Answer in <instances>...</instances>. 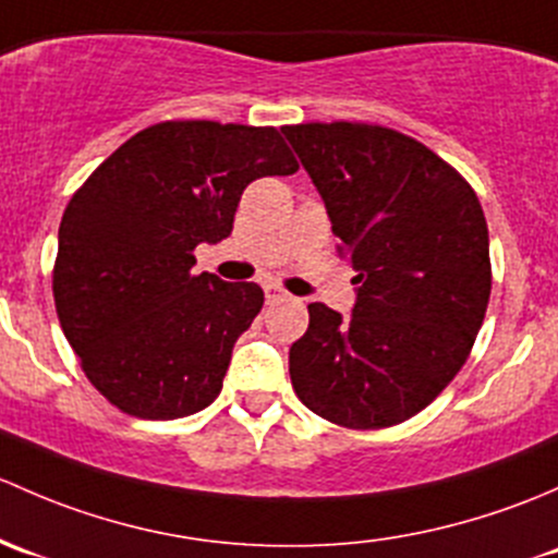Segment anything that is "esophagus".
Wrapping results in <instances>:
<instances>
[{"label":"esophagus","mask_w":558,"mask_h":558,"mask_svg":"<svg viewBox=\"0 0 558 558\" xmlns=\"http://www.w3.org/2000/svg\"><path fill=\"white\" fill-rule=\"evenodd\" d=\"M284 298H287V292L281 290V287H277V284L266 287V303H279V301H284Z\"/></svg>","instance_id":"obj_1"}]
</instances>
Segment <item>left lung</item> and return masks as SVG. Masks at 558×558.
<instances>
[{
	"label": "left lung",
	"mask_w": 558,
	"mask_h": 558,
	"mask_svg": "<svg viewBox=\"0 0 558 558\" xmlns=\"http://www.w3.org/2000/svg\"><path fill=\"white\" fill-rule=\"evenodd\" d=\"M357 271L352 317L308 303L290 349L301 403L349 429L424 411L468 363L492 295L489 228L470 182L373 123L284 125Z\"/></svg>",
	"instance_id": "left-lung-1"
}]
</instances>
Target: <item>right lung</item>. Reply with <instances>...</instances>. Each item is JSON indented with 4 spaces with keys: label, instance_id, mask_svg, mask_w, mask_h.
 <instances>
[{
    "label": "right lung",
    "instance_id": "1",
    "mask_svg": "<svg viewBox=\"0 0 558 558\" xmlns=\"http://www.w3.org/2000/svg\"><path fill=\"white\" fill-rule=\"evenodd\" d=\"M295 171L274 125L166 120L120 145L72 195L56 312L80 367L114 408L163 422L215 403L263 290L193 274V250L231 236L252 180Z\"/></svg>",
    "mask_w": 558,
    "mask_h": 558
}]
</instances>
